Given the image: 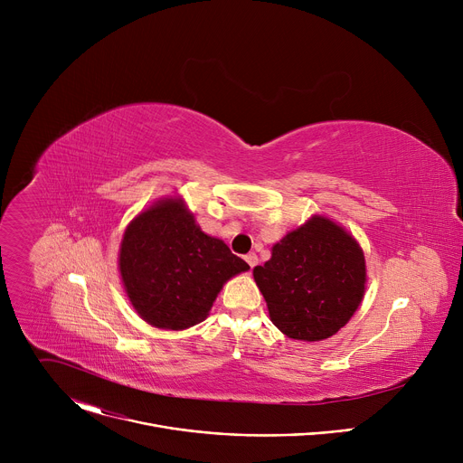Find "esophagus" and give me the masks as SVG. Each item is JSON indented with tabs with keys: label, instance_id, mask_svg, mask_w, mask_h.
I'll return each instance as SVG.
<instances>
[{
	"label": "esophagus",
	"instance_id": "1",
	"mask_svg": "<svg viewBox=\"0 0 463 463\" xmlns=\"http://www.w3.org/2000/svg\"><path fill=\"white\" fill-rule=\"evenodd\" d=\"M245 261L249 263V268L252 269V268L256 266V263H258V256H256L254 252H249V254H245Z\"/></svg>",
	"mask_w": 463,
	"mask_h": 463
}]
</instances>
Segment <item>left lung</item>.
<instances>
[{
    "instance_id": "left-lung-1",
    "label": "left lung",
    "mask_w": 463,
    "mask_h": 463,
    "mask_svg": "<svg viewBox=\"0 0 463 463\" xmlns=\"http://www.w3.org/2000/svg\"><path fill=\"white\" fill-rule=\"evenodd\" d=\"M252 275L280 332L315 343L335 335L359 307L366 263L348 231L311 216L275 243L271 258Z\"/></svg>"
}]
</instances>
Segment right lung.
<instances>
[{
  "label": "right lung",
  "instance_id": "add662e5",
  "mask_svg": "<svg viewBox=\"0 0 463 463\" xmlns=\"http://www.w3.org/2000/svg\"><path fill=\"white\" fill-rule=\"evenodd\" d=\"M247 263L195 223L181 197H165L124 231L118 271L139 317L161 329L207 318L223 284Z\"/></svg>",
  "mask_w": 463,
  "mask_h": 463
}]
</instances>
